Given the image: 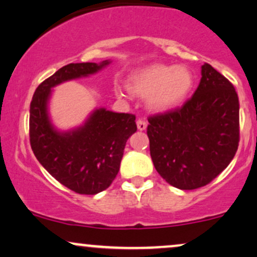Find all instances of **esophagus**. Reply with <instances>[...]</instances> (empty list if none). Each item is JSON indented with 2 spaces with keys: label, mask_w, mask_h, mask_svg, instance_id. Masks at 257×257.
<instances>
[{
  "label": "esophagus",
  "mask_w": 257,
  "mask_h": 257,
  "mask_svg": "<svg viewBox=\"0 0 257 257\" xmlns=\"http://www.w3.org/2000/svg\"><path fill=\"white\" fill-rule=\"evenodd\" d=\"M137 127H138L139 131H144V130L148 127L147 120L143 119V118L138 119V120H137Z\"/></svg>",
  "instance_id": "esophagus-1"
}]
</instances>
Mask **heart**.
Returning <instances> with one entry per match:
<instances>
[{"label":"heart","mask_w":257,"mask_h":257,"mask_svg":"<svg viewBox=\"0 0 257 257\" xmlns=\"http://www.w3.org/2000/svg\"><path fill=\"white\" fill-rule=\"evenodd\" d=\"M193 83L194 77L186 66L153 64L130 75L127 87L132 94L148 97V106L155 112H167L186 100ZM116 93L125 95L121 88Z\"/></svg>","instance_id":"heart-1"}]
</instances>
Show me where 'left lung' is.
I'll use <instances>...</instances> for the list:
<instances>
[{
	"label": "left lung",
	"instance_id": "obj_1",
	"mask_svg": "<svg viewBox=\"0 0 257 257\" xmlns=\"http://www.w3.org/2000/svg\"><path fill=\"white\" fill-rule=\"evenodd\" d=\"M148 121L154 166L176 188L210 183L238 149V96L232 83L207 63L191 99L180 108L150 115Z\"/></svg>",
	"mask_w": 257,
	"mask_h": 257
}]
</instances>
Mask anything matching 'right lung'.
<instances>
[{"label": "right lung", "mask_w": 257, "mask_h": 257, "mask_svg": "<svg viewBox=\"0 0 257 257\" xmlns=\"http://www.w3.org/2000/svg\"><path fill=\"white\" fill-rule=\"evenodd\" d=\"M108 61L71 63L41 82L30 107V143L41 166L63 186L78 194L94 195L108 188L119 172L126 142L137 131L136 115L95 109L83 126L58 132L47 114L51 88L95 74Z\"/></svg>", "instance_id": "obj_1"}]
</instances>
